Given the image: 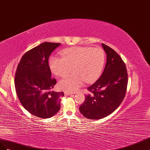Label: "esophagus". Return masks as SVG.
I'll list each match as a JSON object with an SVG mask.
<instances>
[{
    "label": "esophagus",
    "mask_w": 150,
    "mask_h": 150,
    "mask_svg": "<svg viewBox=\"0 0 150 150\" xmlns=\"http://www.w3.org/2000/svg\"><path fill=\"white\" fill-rule=\"evenodd\" d=\"M65 96H70V95H72V93H70V92H65Z\"/></svg>",
    "instance_id": "esophagus-1"
}]
</instances>
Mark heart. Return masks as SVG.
Here are the masks:
<instances>
[{
	"label": "heart",
	"instance_id": "heart-1",
	"mask_svg": "<svg viewBox=\"0 0 150 150\" xmlns=\"http://www.w3.org/2000/svg\"><path fill=\"white\" fill-rule=\"evenodd\" d=\"M61 57L50 58V69L54 75L65 76L71 70L73 74L58 82V87L63 91H79L85 81L90 83L99 77L105 63V54L100 48L74 47L63 50Z\"/></svg>",
	"mask_w": 150,
	"mask_h": 150
}]
</instances>
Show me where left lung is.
Masks as SVG:
<instances>
[{
	"label": "left lung",
	"mask_w": 150,
	"mask_h": 150,
	"mask_svg": "<svg viewBox=\"0 0 150 150\" xmlns=\"http://www.w3.org/2000/svg\"><path fill=\"white\" fill-rule=\"evenodd\" d=\"M107 61L100 78L88 90L92 93L85 96L79 110L85 117L100 119L112 114L121 104L126 95L127 73L121 57L108 46L102 44Z\"/></svg>",
	"instance_id": "8db88e82"
}]
</instances>
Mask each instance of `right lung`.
I'll use <instances>...</instances> for the list:
<instances>
[{
  "label": "right lung",
  "mask_w": 150,
  "mask_h": 150,
  "mask_svg": "<svg viewBox=\"0 0 150 150\" xmlns=\"http://www.w3.org/2000/svg\"><path fill=\"white\" fill-rule=\"evenodd\" d=\"M60 44L45 42L21 58L15 74V88L21 104L29 113L47 119L60 109L63 92L51 91L57 81L51 79L48 65L51 53Z\"/></svg>",
  "instance_id": "add662e5"
}]
</instances>
